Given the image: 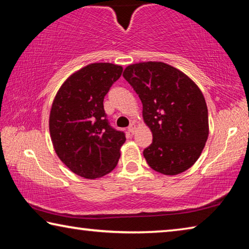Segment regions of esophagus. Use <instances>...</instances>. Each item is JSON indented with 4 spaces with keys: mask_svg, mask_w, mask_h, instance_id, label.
<instances>
[{
    "mask_svg": "<svg viewBox=\"0 0 249 249\" xmlns=\"http://www.w3.org/2000/svg\"><path fill=\"white\" fill-rule=\"evenodd\" d=\"M128 130L132 134H135V132H136V124L135 123H132L129 125V127H128Z\"/></svg>",
    "mask_w": 249,
    "mask_h": 249,
    "instance_id": "1",
    "label": "esophagus"
}]
</instances>
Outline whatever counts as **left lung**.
I'll return each instance as SVG.
<instances>
[{
    "mask_svg": "<svg viewBox=\"0 0 249 249\" xmlns=\"http://www.w3.org/2000/svg\"><path fill=\"white\" fill-rule=\"evenodd\" d=\"M124 79L142 103L153 134L144 150L151 169L176 176L195 165L209 137L208 107L200 88L182 71L161 61L129 65Z\"/></svg>",
    "mask_w": 249,
    "mask_h": 249,
    "instance_id": "left-lung-1",
    "label": "left lung"
}]
</instances>
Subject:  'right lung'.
<instances>
[{"mask_svg": "<svg viewBox=\"0 0 249 249\" xmlns=\"http://www.w3.org/2000/svg\"><path fill=\"white\" fill-rule=\"evenodd\" d=\"M123 67L95 62L75 71L61 84L49 114V133L59 159L75 175L96 179L111 172L126 141L109 126L103 100Z\"/></svg>", "mask_w": 249, "mask_h": 249, "instance_id": "1", "label": "right lung"}]
</instances>
